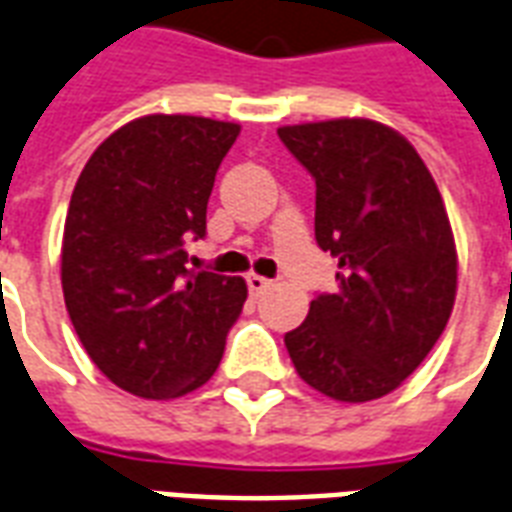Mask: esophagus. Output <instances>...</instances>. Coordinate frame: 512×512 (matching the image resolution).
Segmentation results:
<instances>
[{"instance_id":"esophagus-1","label":"esophagus","mask_w":512,"mask_h":512,"mask_svg":"<svg viewBox=\"0 0 512 512\" xmlns=\"http://www.w3.org/2000/svg\"><path fill=\"white\" fill-rule=\"evenodd\" d=\"M271 279H265V276H260V273H249L247 276V287L252 295H260V292H265L268 287H271Z\"/></svg>"}]
</instances>
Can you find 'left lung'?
<instances>
[{"instance_id": "left-lung-1", "label": "left lung", "mask_w": 512, "mask_h": 512, "mask_svg": "<svg viewBox=\"0 0 512 512\" xmlns=\"http://www.w3.org/2000/svg\"><path fill=\"white\" fill-rule=\"evenodd\" d=\"M317 182V244L338 257V292L284 335L308 386L341 403L389 395L446 330L456 247L435 179L413 144L365 117L279 128Z\"/></svg>"}]
</instances>
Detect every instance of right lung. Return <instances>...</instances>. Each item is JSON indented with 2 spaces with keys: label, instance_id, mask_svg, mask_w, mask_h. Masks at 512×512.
<instances>
[{
  "label": "right lung",
  "instance_id": "add662e5",
  "mask_svg": "<svg viewBox=\"0 0 512 512\" xmlns=\"http://www.w3.org/2000/svg\"><path fill=\"white\" fill-rule=\"evenodd\" d=\"M241 128L212 117L147 115L104 139L74 185L61 284L74 330L104 376L169 400L214 376L239 319V276L187 268L206 204Z\"/></svg>",
  "mask_w": 512,
  "mask_h": 512
}]
</instances>
